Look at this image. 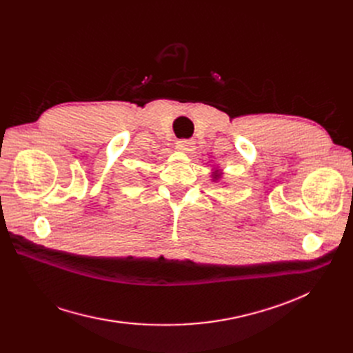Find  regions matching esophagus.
<instances>
[{"mask_svg": "<svg viewBox=\"0 0 353 353\" xmlns=\"http://www.w3.org/2000/svg\"><path fill=\"white\" fill-rule=\"evenodd\" d=\"M194 141H192V140H180V141H177V144H176V148L179 152H181V153H188V154H190V153H193L194 152Z\"/></svg>", "mask_w": 353, "mask_h": 353, "instance_id": "34e87169", "label": "esophagus"}]
</instances>
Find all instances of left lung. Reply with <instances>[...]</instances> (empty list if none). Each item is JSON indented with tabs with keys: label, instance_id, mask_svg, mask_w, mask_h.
I'll return each mask as SVG.
<instances>
[{
	"label": "left lung",
	"instance_id": "8db88e82",
	"mask_svg": "<svg viewBox=\"0 0 353 353\" xmlns=\"http://www.w3.org/2000/svg\"><path fill=\"white\" fill-rule=\"evenodd\" d=\"M213 172H212V181H214V183H219L220 180H221V177H223V170L220 169V167L217 165V167H213L212 169Z\"/></svg>",
	"mask_w": 353,
	"mask_h": 353
}]
</instances>
